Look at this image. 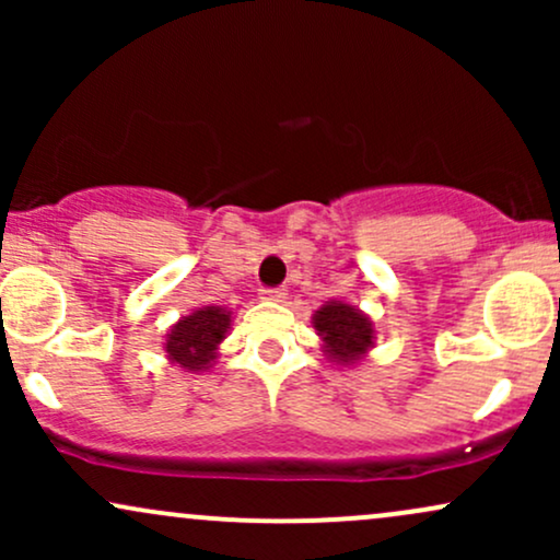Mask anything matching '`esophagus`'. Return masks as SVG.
Masks as SVG:
<instances>
[{"mask_svg":"<svg viewBox=\"0 0 560 560\" xmlns=\"http://www.w3.org/2000/svg\"><path fill=\"white\" fill-rule=\"evenodd\" d=\"M260 298H262V300L281 302V300L287 298V287H262V289H260Z\"/></svg>","mask_w":560,"mask_h":560,"instance_id":"esophagus-1","label":"esophagus"}]
</instances>
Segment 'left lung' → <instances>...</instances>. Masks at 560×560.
I'll list each match as a JSON object with an SVG mask.
<instances>
[{"label": "left lung", "mask_w": 560, "mask_h": 560, "mask_svg": "<svg viewBox=\"0 0 560 560\" xmlns=\"http://www.w3.org/2000/svg\"><path fill=\"white\" fill-rule=\"evenodd\" d=\"M313 324L326 342V352L337 363H352L363 355L374 339L371 320L345 302H329L313 316Z\"/></svg>", "instance_id": "obj_1"}]
</instances>
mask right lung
I'll use <instances>...</instances> for the list:
<instances>
[{
    "label": "right lung",
    "instance_id": "obj_1",
    "mask_svg": "<svg viewBox=\"0 0 560 560\" xmlns=\"http://www.w3.org/2000/svg\"><path fill=\"white\" fill-rule=\"evenodd\" d=\"M229 324L231 313L223 307H202L189 318L178 320L168 334V345H165L171 361L182 363L189 371L205 369L215 358V347L226 337Z\"/></svg>",
    "mask_w": 560,
    "mask_h": 560
}]
</instances>
